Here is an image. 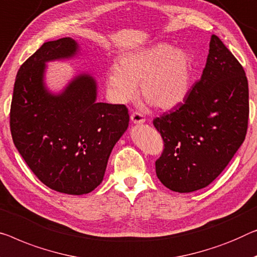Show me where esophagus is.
Here are the masks:
<instances>
[{"label": "esophagus", "mask_w": 257, "mask_h": 257, "mask_svg": "<svg viewBox=\"0 0 257 257\" xmlns=\"http://www.w3.org/2000/svg\"><path fill=\"white\" fill-rule=\"evenodd\" d=\"M130 118H132L133 123H135V124H142L145 122V118L143 117V115H142L141 113H137V112H134L132 114V116H130Z\"/></svg>", "instance_id": "34e87169"}]
</instances>
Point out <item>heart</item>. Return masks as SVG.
<instances>
[{"label":"heart","mask_w":257,"mask_h":257,"mask_svg":"<svg viewBox=\"0 0 257 257\" xmlns=\"http://www.w3.org/2000/svg\"><path fill=\"white\" fill-rule=\"evenodd\" d=\"M193 60L186 51L167 43H158L118 60V66L107 70L106 83L116 102H127L137 95V84L143 99L157 108L172 109L189 95Z\"/></svg>","instance_id":"obj_1"}]
</instances>
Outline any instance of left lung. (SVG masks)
<instances>
[{"mask_svg": "<svg viewBox=\"0 0 257 257\" xmlns=\"http://www.w3.org/2000/svg\"><path fill=\"white\" fill-rule=\"evenodd\" d=\"M205 68L174 110L153 120L165 149L156 162L160 182L177 193L209 186L243 143L249 92L243 68L212 34Z\"/></svg>", "mask_w": 257, "mask_h": 257, "instance_id": "obj_1", "label": "left lung"}]
</instances>
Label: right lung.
<instances>
[{"label": "right lung", "mask_w": 257, "mask_h": 257, "mask_svg": "<svg viewBox=\"0 0 257 257\" xmlns=\"http://www.w3.org/2000/svg\"><path fill=\"white\" fill-rule=\"evenodd\" d=\"M79 54L70 37L45 43L19 68L10 109L11 135L23 159L44 185L68 195L100 185L129 124L124 105L97 101L98 84L89 72H76L59 91L49 89L47 63Z\"/></svg>", "instance_id": "add662e5"}]
</instances>
